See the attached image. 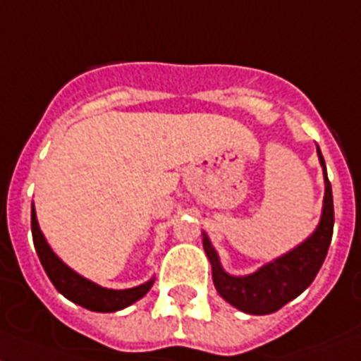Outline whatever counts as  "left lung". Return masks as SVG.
<instances>
[{"mask_svg": "<svg viewBox=\"0 0 361 361\" xmlns=\"http://www.w3.org/2000/svg\"><path fill=\"white\" fill-rule=\"evenodd\" d=\"M317 157H319L323 180H325L323 209H321L319 224L314 233L305 238L299 246L292 247L277 259L269 260L253 274L231 275L224 269L207 233L202 231L205 255L213 268L214 288L220 293V298L226 299L231 307L238 308L240 312H246L251 316L274 314L286 302L301 295L323 266L330 240H332V229H334V204H332V187L326 176L325 159L319 147H317Z\"/></svg>", "mask_w": 361, "mask_h": 361, "instance_id": "1", "label": "left lung"}]
</instances>
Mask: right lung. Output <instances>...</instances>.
<instances>
[{
    "label": "right lung",
    "mask_w": 361,
    "mask_h": 361,
    "mask_svg": "<svg viewBox=\"0 0 361 361\" xmlns=\"http://www.w3.org/2000/svg\"><path fill=\"white\" fill-rule=\"evenodd\" d=\"M31 229L35 250L38 257H40L45 274L51 279V283L54 284V288L59 290L63 298L75 302V305H80V307L92 312H117L130 307V305H134L135 301L147 295L148 290L152 288L154 277L147 281V283L134 286V288L111 290L104 288L101 284L93 283L90 279L77 274L47 244L44 233H42L40 226H38L35 204L31 207Z\"/></svg>",
    "instance_id": "add662e5"
}]
</instances>
